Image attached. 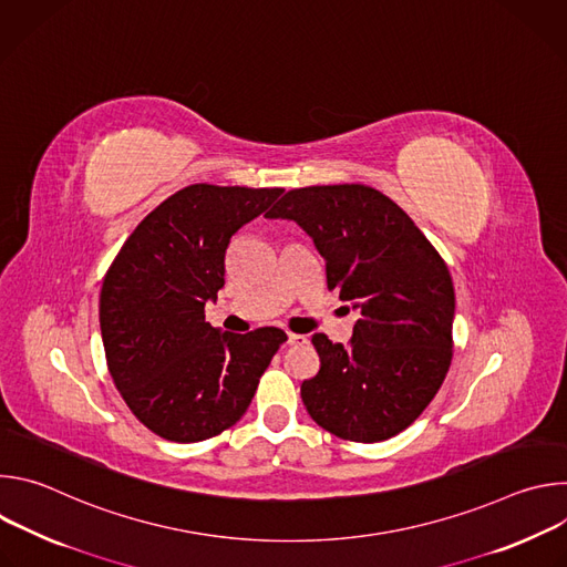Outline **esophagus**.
Instances as JSON below:
<instances>
[{"label": "esophagus", "instance_id": "34e87169", "mask_svg": "<svg viewBox=\"0 0 567 567\" xmlns=\"http://www.w3.org/2000/svg\"><path fill=\"white\" fill-rule=\"evenodd\" d=\"M307 343V337H300V334H287V346H305Z\"/></svg>", "mask_w": 567, "mask_h": 567}]
</instances>
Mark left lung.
Here are the masks:
<instances>
[{
  "label": "left lung",
  "instance_id": "left-lung-1",
  "mask_svg": "<svg viewBox=\"0 0 567 567\" xmlns=\"http://www.w3.org/2000/svg\"><path fill=\"white\" fill-rule=\"evenodd\" d=\"M267 217L291 219L313 239L328 287L359 313L348 346L311 337L320 370L300 385L311 420L365 444L409 429L453 357L455 291L444 260L392 199L361 184L289 190Z\"/></svg>",
  "mask_w": 567,
  "mask_h": 567
}]
</instances>
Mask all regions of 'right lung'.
Returning a JSON list of instances; mask_svg holds the SVG:
<instances>
[{
	"label": "right lung",
	"mask_w": 567,
	"mask_h": 567,
	"mask_svg": "<svg viewBox=\"0 0 567 567\" xmlns=\"http://www.w3.org/2000/svg\"><path fill=\"white\" fill-rule=\"evenodd\" d=\"M280 188L188 186L158 204L125 239L101 291L110 374L130 411L171 442L219 435L247 413L287 334L221 332L204 307L224 287L230 237Z\"/></svg>",
	"instance_id": "obj_1"
}]
</instances>
